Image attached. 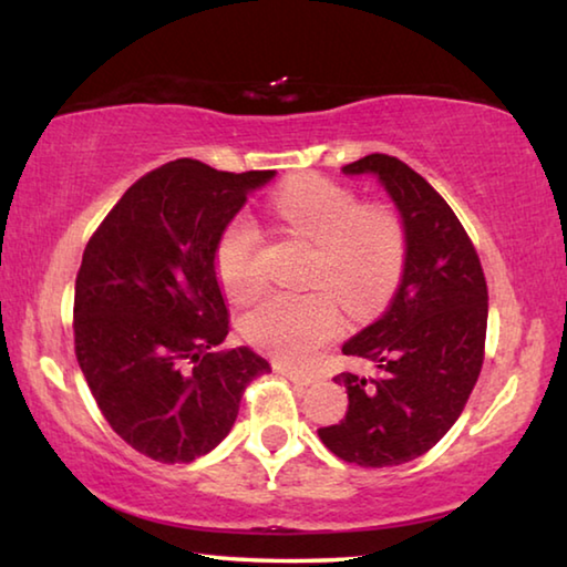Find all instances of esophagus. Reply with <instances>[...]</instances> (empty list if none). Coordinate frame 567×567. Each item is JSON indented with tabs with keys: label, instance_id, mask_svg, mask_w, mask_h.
<instances>
[{
	"label": "esophagus",
	"instance_id": "34e87169",
	"mask_svg": "<svg viewBox=\"0 0 567 567\" xmlns=\"http://www.w3.org/2000/svg\"><path fill=\"white\" fill-rule=\"evenodd\" d=\"M275 370L285 375L287 380L297 382V385H312V382H318V378L310 375V372H302V370H295V368H287V364H275Z\"/></svg>",
	"mask_w": 567,
	"mask_h": 567
}]
</instances>
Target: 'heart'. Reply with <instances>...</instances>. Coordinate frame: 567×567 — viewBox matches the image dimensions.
Segmentation results:
<instances>
[{
    "label": "heart",
    "mask_w": 567,
    "mask_h": 567,
    "mask_svg": "<svg viewBox=\"0 0 567 567\" xmlns=\"http://www.w3.org/2000/svg\"><path fill=\"white\" fill-rule=\"evenodd\" d=\"M275 213L315 245L312 285L368 312L395 290L405 267L402 219L382 205H362L354 192L322 177H305L277 192ZM262 235L252 217L235 215L215 245V270L225 295L247 302L262 290ZM328 290L272 292L243 320L245 338L282 362H307L342 330L340 305Z\"/></svg>",
    "instance_id": "heart-1"
}]
</instances>
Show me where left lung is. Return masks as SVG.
<instances>
[{
  "label": "left lung",
  "mask_w": 567,
  "mask_h": 567,
  "mask_svg": "<svg viewBox=\"0 0 567 567\" xmlns=\"http://www.w3.org/2000/svg\"><path fill=\"white\" fill-rule=\"evenodd\" d=\"M342 172L378 177L400 213L408 252L388 310L342 344L372 372L334 378L350 405L340 425L320 427L318 435L344 463L402 465L440 443L475 388L487 285L460 219L415 169L375 152Z\"/></svg>",
  "instance_id": "1"
}]
</instances>
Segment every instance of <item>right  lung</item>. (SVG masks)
<instances>
[{"label":"right lung","mask_w":567,"mask_h":567,"mask_svg":"<svg viewBox=\"0 0 567 567\" xmlns=\"http://www.w3.org/2000/svg\"><path fill=\"white\" fill-rule=\"evenodd\" d=\"M275 177L167 162L134 182L84 247L74 352L104 420L157 463H192L233 430L245 388L270 362L215 352L229 318L215 270L223 227Z\"/></svg>","instance_id":"right-lung-1"}]
</instances>
